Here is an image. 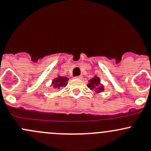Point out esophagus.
Segmentation results:
<instances>
[{"label": "esophagus", "mask_w": 151, "mask_h": 151, "mask_svg": "<svg viewBox=\"0 0 151 151\" xmlns=\"http://www.w3.org/2000/svg\"><path fill=\"white\" fill-rule=\"evenodd\" d=\"M76 78H77V79H83V76H76Z\"/></svg>", "instance_id": "obj_1"}]
</instances>
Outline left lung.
<instances>
[{"label":"left lung","mask_w":151,"mask_h":151,"mask_svg":"<svg viewBox=\"0 0 151 151\" xmlns=\"http://www.w3.org/2000/svg\"><path fill=\"white\" fill-rule=\"evenodd\" d=\"M87 86L91 90H94L96 93H100L104 91V86L100 82L99 78L97 77L96 76H95L91 80H89Z\"/></svg>","instance_id":"left-lung-1"}]
</instances>
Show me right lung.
Instances as JSON below:
<instances>
[{
	"instance_id": "right-lung-1",
	"label": "right lung",
	"mask_w": 151,
	"mask_h": 151,
	"mask_svg": "<svg viewBox=\"0 0 151 151\" xmlns=\"http://www.w3.org/2000/svg\"><path fill=\"white\" fill-rule=\"evenodd\" d=\"M69 78H68L65 76H58L52 82V85L53 88L60 89L63 87H65L68 84Z\"/></svg>"
}]
</instances>
